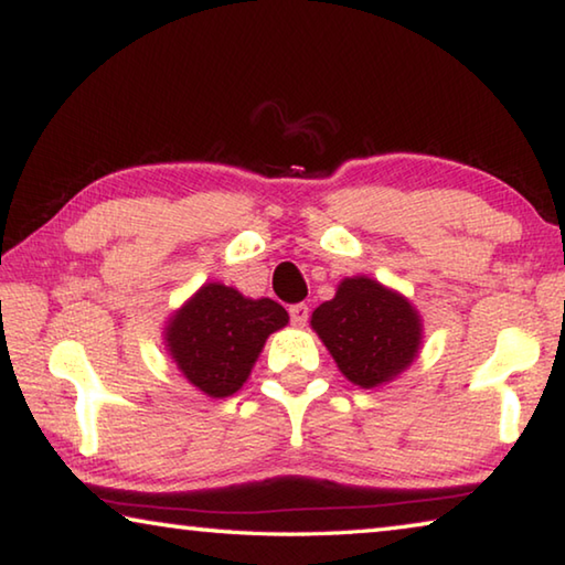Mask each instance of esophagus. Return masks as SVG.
I'll use <instances>...</instances> for the list:
<instances>
[{
  "label": "esophagus",
  "instance_id": "1",
  "mask_svg": "<svg viewBox=\"0 0 565 565\" xmlns=\"http://www.w3.org/2000/svg\"><path fill=\"white\" fill-rule=\"evenodd\" d=\"M289 317H291L294 327H303V323L309 321V306H306V303L289 306Z\"/></svg>",
  "mask_w": 565,
  "mask_h": 565
}]
</instances>
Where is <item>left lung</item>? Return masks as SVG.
<instances>
[{
  "mask_svg": "<svg viewBox=\"0 0 565 565\" xmlns=\"http://www.w3.org/2000/svg\"><path fill=\"white\" fill-rule=\"evenodd\" d=\"M311 329L351 384L376 388L404 374L424 343V323L404 294L371 276H347L311 313Z\"/></svg>",
  "mask_w": 565,
  "mask_h": 565,
  "instance_id": "obj_1",
  "label": "left lung"
}]
</instances>
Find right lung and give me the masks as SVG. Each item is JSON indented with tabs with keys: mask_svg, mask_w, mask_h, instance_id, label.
Returning a JSON list of instances; mask_svg holds the SVG:
<instances>
[{
	"mask_svg": "<svg viewBox=\"0 0 565 565\" xmlns=\"http://www.w3.org/2000/svg\"><path fill=\"white\" fill-rule=\"evenodd\" d=\"M286 323L281 303L209 281L171 313L164 347L191 386L209 398H226L246 384L266 339Z\"/></svg>",
	"mask_w": 565,
	"mask_h": 565,
	"instance_id": "obj_1",
	"label": "right lung"
}]
</instances>
